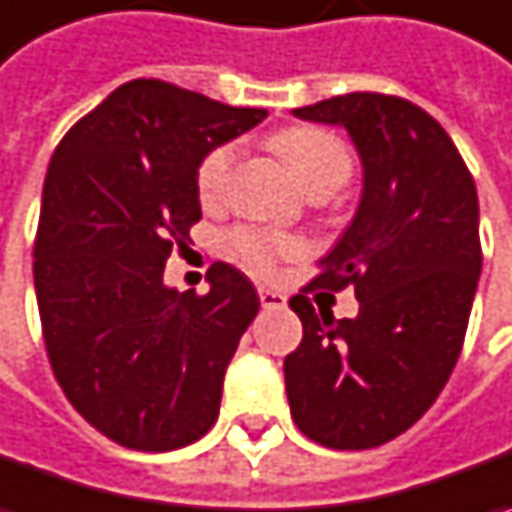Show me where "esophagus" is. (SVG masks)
<instances>
[{
	"label": "esophagus",
	"mask_w": 512,
	"mask_h": 512,
	"mask_svg": "<svg viewBox=\"0 0 512 512\" xmlns=\"http://www.w3.org/2000/svg\"><path fill=\"white\" fill-rule=\"evenodd\" d=\"M259 302H262V308H285L288 296L282 291H273V288H259Z\"/></svg>",
	"instance_id": "obj_1"
}]
</instances>
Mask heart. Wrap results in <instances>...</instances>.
<instances>
[{
  "label": "heart",
  "instance_id": "heart-1",
  "mask_svg": "<svg viewBox=\"0 0 512 512\" xmlns=\"http://www.w3.org/2000/svg\"><path fill=\"white\" fill-rule=\"evenodd\" d=\"M270 146L282 155V161L296 175V181L311 192L314 198H322L328 192H337L351 178V152L337 135L325 132L320 126H288L270 138ZM236 161V146L224 143L213 152L204 155L195 184L201 201H216L227 187L230 169ZM230 247L242 259L247 268L265 273L279 259H288L299 253V242L276 233V230H259V227H239L230 233Z\"/></svg>",
  "mask_w": 512,
  "mask_h": 512
}]
</instances>
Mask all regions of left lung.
<instances>
[{
    "label": "left lung",
    "mask_w": 512,
    "mask_h": 512,
    "mask_svg": "<svg viewBox=\"0 0 512 512\" xmlns=\"http://www.w3.org/2000/svg\"><path fill=\"white\" fill-rule=\"evenodd\" d=\"M294 115L345 126L363 198L320 276L291 296L302 320L285 357L291 415L322 447H380L435 403L458 363L481 273L475 181L444 126L395 94L354 91ZM317 287H354L361 314L317 315Z\"/></svg>",
    "instance_id": "obj_1"
}]
</instances>
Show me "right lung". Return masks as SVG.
<instances>
[{
	"mask_svg": "<svg viewBox=\"0 0 512 512\" xmlns=\"http://www.w3.org/2000/svg\"><path fill=\"white\" fill-rule=\"evenodd\" d=\"M265 115L129 80L54 149L34 242L45 351L71 406L120 447L169 452L216 423L259 296L227 262L204 296L178 294L164 265L201 218L204 155Z\"/></svg>",
	"mask_w": 512,
	"mask_h": 512,
	"instance_id": "obj_1",
	"label": "right lung"
}]
</instances>
